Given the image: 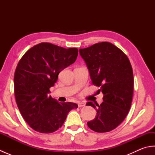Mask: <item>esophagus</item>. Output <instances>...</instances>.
Masks as SVG:
<instances>
[{
	"instance_id": "34e87169",
	"label": "esophagus",
	"mask_w": 155,
	"mask_h": 155,
	"mask_svg": "<svg viewBox=\"0 0 155 155\" xmlns=\"http://www.w3.org/2000/svg\"><path fill=\"white\" fill-rule=\"evenodd\" d=\"M85 104L84 103H82V102H79V103H78V107H84Z\"/></svg>"
}]
</instances>
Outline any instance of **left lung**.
I'll return each mask as SVG.
<instances>
[{
    "instance_id": "1",
    "label": "left lung",
    "mask_w": 155,
    "mask_h": 155,
    "mask_svg": "<svg viewBox=\"0 0 155 155\" xmlns=\"http://www.w3.org/2000/svg\"><path fill=\"white\" fill-rule=\"evenodd\" d=\"M79 52L89 71L92 83L100 87L103 102L86 105L97 110L94 119L88 127L97 133L109 132L116 128L129 112L132 103L134 77L132 66L127 56L110 42H102Z\"/></svg>"
}]
</instances>
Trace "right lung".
<instances>
[{
  "label": "right lung",
  "instance_id": "add662e5",
  "mask_svg": "<svg viewBox=\"0 0 155 155\" xmlns=\"http://www.w3.org/2000/svg\"><path fill=\"white\" fill-rule=\"evenodd\" d=\"M77 48H64L48 42L35 45L19 61L14 76L16 104L22 117L32 129L52 133L63 124L73 103H58L51 96L50 88L59 72L74 63Z\"/></svg>",
  "mask_w": 155,
  "mask_h": 155
}]
</instances>
